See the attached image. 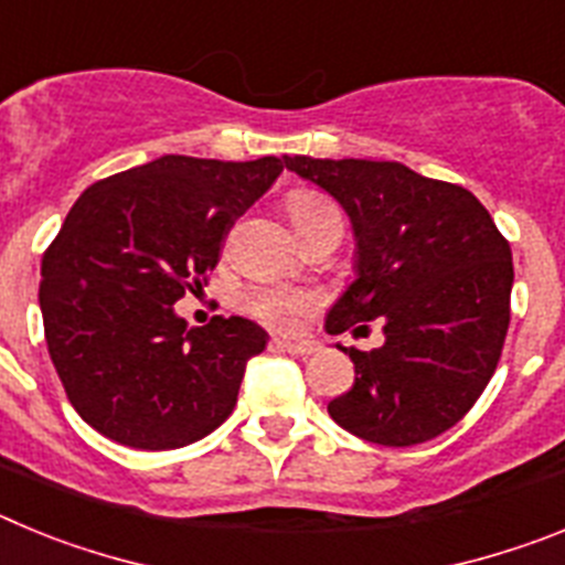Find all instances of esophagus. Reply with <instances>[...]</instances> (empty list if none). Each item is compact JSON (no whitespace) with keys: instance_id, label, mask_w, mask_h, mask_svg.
Instances as JSON below:
<instances>
[{"instance_id":"obj_1","label":"esophagus","mask_w":565,"mask_h":565,"mask_svg":"<svg viewBox=\"0 0 565 565\" xmlns=\"http://www.w3.org/2000/svg\"><path fill=\"white\" fill-rule=\"evenodd\" d=\"M274 348L291 353V356H311L317 353V342H299V339H274Z\"/></svg>"}]
</instances>
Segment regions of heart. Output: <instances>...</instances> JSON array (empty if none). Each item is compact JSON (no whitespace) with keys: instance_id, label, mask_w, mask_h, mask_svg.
<instances>
[{"instance_id":"b5f03b06","label":"heart","mask_w":565,"mask_h":565,"mask_svg":"<svg viewBox=\"0 0 565 565\" xmlns=\"http://www.w3.org/2000/svg\"><path fill=\"white\" fill-rule=\"evenodd\" d=\"M328 214H339L331 201H326L322 194L297 192L288 198V217H291L294 228H306L317 223L319 217ZM313 306V294L306 288L294 286H257L248 291V311L257 313L259 319H266L271 326H288L299 313H306Z\"/></svg>"}]
</instances>
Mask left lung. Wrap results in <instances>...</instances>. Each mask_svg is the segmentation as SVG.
Instances as JSON below:
<instances>
[{
    "label": "left lung",
    "instance_id": "8db88e82",
    "mask_svg": "<svg viewBox=\"0 0 565 565\" xmlns=\"http://www.w3.org/2000/svg\"><path fill=\"white\" fill-rule=\"evenodd\" d=\"M351 221L353 279L326 317L328 333L382 322L379 351L342 348L353 387L328 404L342 430L411 447L461 422L501 359L512 252L476 194L396 161L282 154Z\"/></svg>",
    "mask_w": 565,
    "mask_h": 565
}]
</instances>
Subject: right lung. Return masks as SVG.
<instances>
[{"label":"right lung","instance_id":"right-lung-1","mask_svg":"<svg viewBox=\"0 0 565 565\" xmlns=\"http://www.w3.org/2000/svg\"><path fill=\"white\" fill-rule=\"evenodd\" d=\"M279 158L163 154L84 189L42 257L39 308L70 404L132 450H178L234 411L268 333L243 317L189 328L174 302L221 259Z\"/></svg>","mask_w":565,"mask_h":565}]
</instances>
